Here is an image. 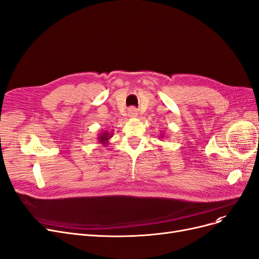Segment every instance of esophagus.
I'll return each instance as SVG.
<instances>
[{"label":"esophagus","instance_id":"obj_1","mask_svg":"<svg viewBox=\"0 0 259 259\" xmlns=\"http://www.w3.org/2000/svg\"><path fill=\"white\" fill-rule=\"evenodd\" d=\"M128 115L130 117H137L138 116V110L136 108H130L128 110Z\"/></svg>","mask_w":259,"mask_h":259}]
</instances>
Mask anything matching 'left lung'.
Listing matches in <instances>:
<instances>
[{
    "label": "left lung",
    "mask_w": 259,
    "mask_h": 259,
    "mask_svg": "<svg viewBox=\"0 0 259 259\" xmlns=\"http://www.w3.org/2000/svg\"><path fill=\"white\" fill-rule=\"evenodd\" d=\"M161 138H162V139H163V138H164V136H163V135H161Z\"/></svg>",
    "instance_id": "left-lung-1"
}]
</instances>
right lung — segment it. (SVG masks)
Masks as SVG:
<instances>
[{
    "label": "right lung",
    "instance_id": "obj_1",
    "mask_svg": "<svg viewBox=\"0 0 259 259\" xmlns=\"http://www.w3.org/2000/svg\"><path fill=\"white\" fill-rule=\"evenodd\" d=\"M113 137V132L109 131H102L99 133V136L97 138L99 144H102V146H107L109 144V140Z\"/></svg>",
    "mask_w": 259,
    "mask_h": 259
}]
</instances>
